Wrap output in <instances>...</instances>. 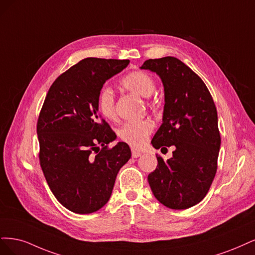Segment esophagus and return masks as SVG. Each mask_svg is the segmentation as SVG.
<instances>
[{
	"label": "esophagus",
	"mask_w": 255,
	"mask_h": 255,
	"mask_svg": "<svg viewBox=\"0 0 255 255\" xmlns=\"http://www.w3.org/2000/svg\"><path fill=\"white\" fill-rule=\"evenodd\" d=\"M131 153H132L133 158H138V157H141V155H142V152H139V151L134 150V149L131 150Z\"/></svg>",
	"instance_id": "1"
}]
</instances>
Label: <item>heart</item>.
Wrapping results in <instances>:
<instances>
[{
  "mask_svg": "<svg viewBox=\"0 0 255 255\" xmlns=\"http://www.w3.org/2000/svg\"><path fill=\"white\" fill-rule=\"evenodd\" d=\"M121 83L128 91L143 97H149L155 89L152 76L144 71H134L127 74ZM97 105L98 110L105 119L112 122L118 120L116 96L110 88L101 90L97 97ZM151 105V103H148V106ZM153 127V123L150 120L129 121L119 129L118 134L122 142L128 144L132 148H141L147 142Z\"/></svg>",
  "mask_w": 255,
  "mask_h": 255,
  "instance_id": "heart-1",
  "label": "heart"
}]
</instances>
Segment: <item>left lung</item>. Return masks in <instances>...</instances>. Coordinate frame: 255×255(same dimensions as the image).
I'll use <instances>...</instances> for the list:
<instances>
[{
    "mask_svg": "<svg viewBox=\"0 0 255 255\" xmlns=\"http://www.w3.org/2000/svg\"><path fill=\"white\" fill-rule=\"evenodd\" d=\"M141 69L157 73L165 92L163 123L151 144L176 148L167 161L155 154L151 191L169 209L192 208L208 194L217 170L221 139L214 101L202 79L175 57L148 59Z\"/></svg>",
    "mask_w": 255,
    "mask_h": 255,
    "instance_id": "8db88e82",
    "label": "left lung"
}]
</instances>
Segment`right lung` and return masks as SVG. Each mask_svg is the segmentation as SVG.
I'll use <instances>...</instances> for the list:
<instances>
[{"mask_svg":"<svg viewBox=\"0 0 255 255\" xmlns=\"http://www.w3.org/2000/svg\"><path fill=\"white\" fill-rule=\"evenodd\" d=\"M129 60L86 58L56 78L37 122L39 161L52 193L64 208L90 214L108 202L120 168L131 151L109 147L117 135L98 113L106 80Z\"/></svg>","mask_w":255,"mask_h":255,"instance_id":"obj_1","label":"right lung"}]
</instances>
